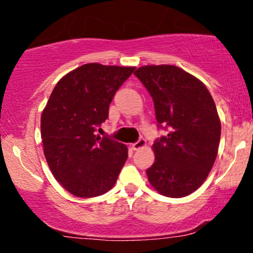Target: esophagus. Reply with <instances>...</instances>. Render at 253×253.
<instances>
[{"label":"esophagus","instance_id":"obj_1","mask_svg":"<svg viewBox=\"0 0 253 253\" xmlns=\"http://www.w3.org/2000/svg\"><path fill=\"white\" fill-rule=\"evenodd\" d=\"M146 146V140H145V139H139L138 141H136V143H134L132 145V149L134 150V151H138V150H140V149H143V147H145Z\"/></svg>","mask_w":253,"mask_h":253}]
</instances>
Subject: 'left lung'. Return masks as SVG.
<instances>
[{
  "label": "left lung",
  "mask_w": 253,
  "mask_h": 253,
  "mask_svg": "<svg viewBox=\"0 0 253 253\" xmlns=\"http://www.w3.org/2000/svg\"><path fill=\"white\" fill-rule=\"evenodd\" d=\"M136 77L150 92L158 127L168 134L153 143L155 163L146 170L162 195L183 197L207 178L219 149L221 123L201 81L173 65H146Z\"/></svg>",
  "instance_id": "1"
}]
</instances>
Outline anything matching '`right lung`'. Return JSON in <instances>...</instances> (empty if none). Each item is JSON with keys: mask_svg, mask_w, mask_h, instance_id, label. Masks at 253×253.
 I'll return each mask as SVG.
<instances>
[{"mask_svg": "<svg viewBox=\"0 0 253 253\" xmlns=\"http://www.w3.org/2000/svg\"><path fill=\"white\" fill-rule=\"evenodd\" d=\"M134 69L84 64L56 84L42 110L43 155L54 178L72 195H103L117 182L128 157L126 145L95 132Z\"/></svg>", "mask_w": 253, "mask_h": 253, "instance_id": "1", "label": "right lung"}]
</instances>
